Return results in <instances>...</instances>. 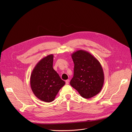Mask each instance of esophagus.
I'll list each match as a JSON object with an SVG mask.
<instances>
[{"mask_svg": "<svg viewBox=\"0 0 132 132\" xmlns=\"http://www.w3.org/2000/svg\"><path fill=\"white\" fill-rule=\"evenodd\" d=\"M69 79H67V80H66V81H65V84H66L67 85L69 84Z\"/></svg>", "mask_w": 132, "mask_h": 132, "instance_id": "1", "label": "esophagus"}]
</instances>
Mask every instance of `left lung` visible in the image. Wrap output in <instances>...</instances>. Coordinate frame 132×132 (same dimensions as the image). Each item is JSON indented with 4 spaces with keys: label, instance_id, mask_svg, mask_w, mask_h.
<instances>
[{
    "label": "left lung",
    "instance_id": "1",
    "mask_svg": "<svg viewBox=\"0 0 132 132\" xmlns=\"http://www.w3.org/2000/svg\"><path fill=\"white\" fill-rule=\"evenodd\" d=\"M71 57L74 72L70 85L84 98L95 96L101 91L104 81V71L100 62L83 50L73 53Z\"/></svg>",
    "mask_w": 132,
    "mask_h": 132
}]
</instances>
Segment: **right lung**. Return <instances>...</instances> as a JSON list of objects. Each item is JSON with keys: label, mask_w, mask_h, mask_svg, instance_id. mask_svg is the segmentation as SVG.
<instances>
[{"label": "right lung", "mask_w": 132, "mask_h": 132, "mask_svg": "<svg viewBox=\"0 0 132 132\" xmlns=\"http://www.w3.org/2000/svg\"><path fill=\"white\" fill-rule=\"evenodd\" d=\"M53 54L41 59L35 66L30 78V84L34 95L40 100L50 103L65 84L53 67Z\"/></svg>", "instance_id": "right-lung-1"}]
</instances>
